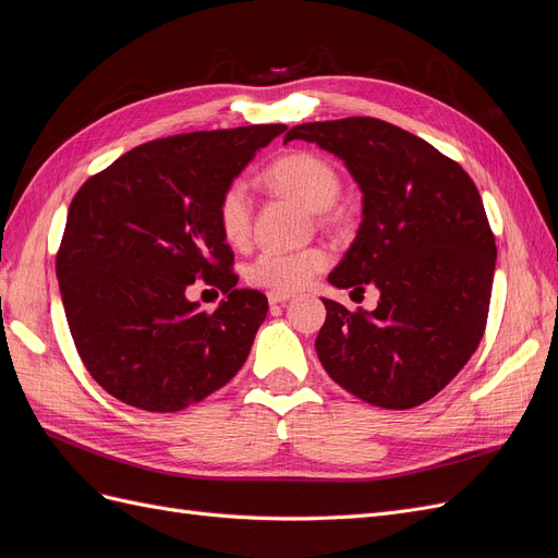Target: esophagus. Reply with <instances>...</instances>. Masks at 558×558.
I'll list each match as a JSON object with an SVG mask.
<instances>
[{"label":"esophagus","instance_id":"esophagus-1","mask_svg":"<svg viewBox=\"0 0 558 558\" xmlns=\"http://www.w3.org/2000/svg\"><path fill=\"white\" fill-rule=\"evenodd\" d=\"M293 295L291 293H267V300H269V305H286V302H289Z\"/></svg>","mask_w":558,"mask_h":558}]
</instances>
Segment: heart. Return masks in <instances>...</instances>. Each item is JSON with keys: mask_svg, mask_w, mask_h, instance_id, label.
Returning a JSON list of instances; mask_svg holds the SVG:
<instances>
[{"mask_svg": "<svg viewBox=\"0 0 558 558\" xmlns=\"http://www.w3.org/2000/svg\"><path fill=\"white\" fill-rule=\"evenodd\" d=\"M265 179L275 189L291 193L312 211L330 209L340 197V174L320 156L298 150L267 167ZM216 223L230 246H244L251 238L253 202L242 179L230 181L216 202ZM328 265V253L310 248H265L246 265V279L260 289L291 293L305 286Z\"/></svg>", "mask_w": 558, "mask_h": 558, "instance_id": "1", "label": "heart"}]
</instances>
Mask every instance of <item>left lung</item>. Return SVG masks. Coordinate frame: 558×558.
I'll return each instance as SVG.
<instances>
[{
  "instance_id": "1",
  "label": "left lung",
  "mask_w": 558,
  "mask_h": 558,
  "mask_svg": "<svg viewBox=\"0 0 558 558\" xmlns=\"http://www.w3.org/2000/svg\"><path fill=\"white\" fill-rule=\"evenodd\" d=\"M305 140L340 158L363 193L356 240L328 281L363 293L375 312L326 300L316 353L356 398L386 410L430 400L480 347L496 269V240L477 185L459 162L379 118L302 123Z\"/></svg>"
}]
</instances>
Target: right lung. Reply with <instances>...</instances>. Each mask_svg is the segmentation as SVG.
<instances>
[{
	"label": "right lung",
	"mask_w": 558,
	"mask_h": 558,
	"mask_svg": "<svg viewBox=\"0 0 558 558\" xmlns=\"http://www.w3.org/2000/svg\"><path fill=\"white\" fill-rule=\"evenodd\" d=\"M286 125L174 134L128 150L74 195L56 272L83 365L107 393L179 412L244 365L267 298L238 289L216 202ZM195 278L229 298L214 315L184 298Z\"/></svg>",
	"instance_id": "1"
}]
</instances>
